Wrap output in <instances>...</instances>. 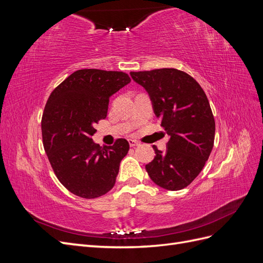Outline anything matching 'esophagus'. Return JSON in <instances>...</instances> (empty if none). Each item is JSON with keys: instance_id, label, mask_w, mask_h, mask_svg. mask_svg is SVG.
I'll list each match as a JSON object with an SVG mask.
<instances>
[{"instance_id": "esophagus-1", "label": "esophagus", "mask_w": 263, "mask_h": 263, "mask_svg": "<svg viewBox=\"0 0 263 263\" xmlns=\"http://www.w3.org/2000/svg\"><path fill=\"white\" fill-rule=\"evenodd\" d=\"M128 142H129L130 147H136L139 145V142L137 140H134V139H128Z\"/></svg>"}]
</instances>
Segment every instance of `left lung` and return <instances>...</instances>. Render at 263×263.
Segmentation results:
<instances>
[{"label":"left lung","instance_id":"1","mask_svg":"<svg viewBox=\"0 0 263 263\" xmlns=\"http://www.w3.org/2000/svg\"><path fill=\"white\" fill-rule=\"evenodd\" d=\"M153 101L154 112L170 136L165 153L146 164L150 179L169 191L186 187L200 174L212 153L215 119L208 97L194 78L173 68L130 72Z\"/></svg>","mask_w":263,"mask_h":263}]
</instances>
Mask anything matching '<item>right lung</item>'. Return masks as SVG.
Returning <instances> with one entry per match:
<instances>
[{"label": "right lung", "mask_w": 263, "mask_h": 263, "mask_svg": "<svg viewBox=\"0 0 263 263\" xmlns=\"http://www.w3.org/2000/svg\"><path fill=\"white\" fill-rule=\"evenodd\" d=\"M130 82L122 71L81 69L51 92L42 117L44 149L61 184L83 198L113 189L119 163L129 150L118 138L113 146L94 144V128L107 115L109 97Z\"/></svg>", "instance_id": "right-lung-1"}]
</instances>
